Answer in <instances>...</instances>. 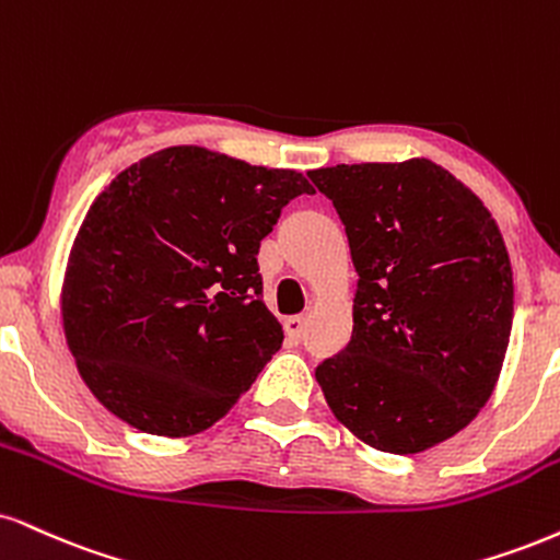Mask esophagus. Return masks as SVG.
I'll return each instance as SVG.
<instances>
[{"label": "esophagus", "instance_id": "34e87169", "mask_svg": "<svg viewBox=\"0 0 560 560\" xmlns=\"http://www.w3.org/2000/svg\"><path fill=\"white\" fill-rule=\"evenodd\" d=\"M305 328H307V320L300 318V315H294V318L284 320V331H287L289 339L294 341V345H300V341L305 339Z\"/></svg>", "mask_w": 560, "mask_h": 560}]
</instances>
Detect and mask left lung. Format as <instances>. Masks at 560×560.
Segmentation results:
<instances>
[{"mask_svg":"<svg viewBox=\"0 0 560 560\" xmlns=\"http://www.w3.org/2000/svg\"><path fill=\"white\" fill-rule=\"evenodd\" d=\"M345 224L352 339L315 370L336 420L386 454L456 435L493 394L514 318L506 242L482 200L428 159L307 172Z\"/></svg>","mask_w":560,"mask_h":560,"instance_id":"left-lung-1","label":"left lung"}]
</instances>
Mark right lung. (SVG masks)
I'll list each match as a JSON object with an SVG mask.
<instances>
[{"mask_svg":"<svg viewBox=\"0 0 560 560\" xmlns=\"http://www.w3.org/2000/svg\"><path fill=\"white\" fill-rule=\"evenodd\" d=\"M302 172L172 145L119 172L88 208L62 281L80 378L127 425L187 438L219 422L279 352L260 300V240Z\"/></svg>","mask_w":560,"mask_h":560,"instance_id":"obj_1","label":"right lung"}]
</instances>
